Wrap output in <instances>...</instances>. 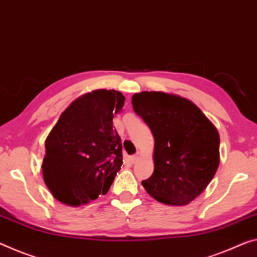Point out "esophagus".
I'll return each instance as SVG.
<instances>
[{"label":"esophagus","instance_id":"34e87169","mask_svg":"<svg viewBox=\"0 0 257 257\" xmlns=\"http://www.w3.org/2000/svg\"><path fill=\"white\" fill-rule=\"evenodd\" d=\"M129 161L132 162L133 165H135L136 162L138 161V157H137V156H133V157H130V158H129Z\"/></svg>","mask_w":257,"mask_h":257}]
</instances>
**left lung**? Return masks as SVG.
Returning a JSON list of instances; mask_svg holds the SVG:
<instances>
[{
    "label": "left lung",
    "mask_w": 257,
    "mask_h": 257,
    "mask_svg": "<svg viewBox=\"0 0 257 257\" xmlns=\"http://www.w3.org/2000/svg\"><path fill=\"white\" fill-rule=\"evenodd\" d=\"M132 104L154 137V170L142 185L159 202L189 205L217 172L216 127L194 103L174 93L142 91Z\"/></svg>",
    "instance_id": "obj_1"
}]
</instances>
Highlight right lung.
<instances>
[{
    "instance_id": "obj_1",
    "label": "right lung",
    "mask_w": 257,
    "mask_h": 257,
    "mask_svg": "<svg viewBox=\"0 0 257 257\" xmlns=\"http://www.w3.org/2000/svg\"><path fill=\"white\" fill-rule=\"evenodd\" d=\"M124 99L116 90L84 93L72 101L49 133L42 174L58 201L77 207L107 193L123 164L113 117Z\"/></svg>"
}]
</instances>
